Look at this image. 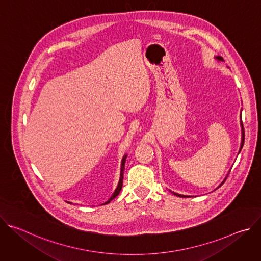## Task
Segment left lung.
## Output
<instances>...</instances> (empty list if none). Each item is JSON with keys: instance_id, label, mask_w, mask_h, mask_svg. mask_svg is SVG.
<instances>
[{"instance_id": "1", "label": "left lung", "mask_w": 261, "mask_h": 261, "mask_svg": "<svg viewBox=\"0 0 261 261\" xmlns=\"http://www.w3.org/2000/svg\"><path fill=\"white\" fill-rule=\"evenodd\" d=\"M216 59L217 60H219V61H223V59L221 58V57H216ZM241 126H242V142H241V147H240V152H241V150L243 148V145H244V141H245V133H244V128H243V124H242V122H241ZM239 152V153H240ZM226 178H227V176L224 178V180H223L220 185H219V187H221V186L224 184V181L226 180ZM218 187V188H219ZM174 195H176V196H178V197H190V196H187V195H180V194H177V193H174V192H172Z\"/></svg>"}]
</instances>
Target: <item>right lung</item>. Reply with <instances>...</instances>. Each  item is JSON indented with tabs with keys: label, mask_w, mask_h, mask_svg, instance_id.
Instances as JSON below:
<instances>
[{
	"label": "right lung",
	"mask_w": 261,
	"mask_h": 261,
	"mask_svg": "<svg viewBox=\"0 0 261 261\" xmlns=\"http://www.w3.org/2000/svg\"><path fill=\"white\" fill-rule=\"evenodd\" d=\"M126 158H127V155H125L124 157H123V159H122V164H121V174H120V180H119V184H118V187H117V189L115 190V192H114V194L110 196V198L105 202V203H103V204H107L108 202H110L111 200H113L114 198H116L119 194H120V192H121V190H122V187H123V174H124V169H125V162H126Z\"/></svg>",
	"instance_id": "1"
}]
</instances>
